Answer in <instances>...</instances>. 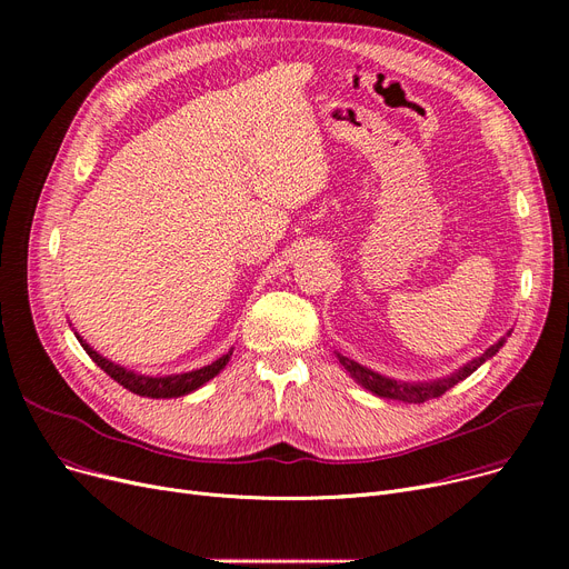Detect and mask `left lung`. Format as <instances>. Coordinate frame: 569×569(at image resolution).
<instances>
[{"label": "left lung", "instance_id": "left-lung-1", "mask_svg": "<svg viewBox=\"0 0 569 569\" xmlns=\"http://www.w3.org/2000/svg\"><path fill=\"white\" fill-rule=\"evenodd\" d=\"M505 339H500L498 343H493L491 348H487L485 355L475 357L472 362H468L466 367H461L459 371H455L452 376L447 378H438V380H429V382H403V380H395V378H387V376H380L362 365H357L355 360H350V357L337 352L341 367L350 373V378H355L357 382H360L362 387H367L369 392H373L376 397H382V399H397V401H406V403H425L429 399H436V397H442L450 387H455L457 382L466 380L472 371H477V367H482L489 357H493L500 348H502Z\"/></svg>", "mask_w": 569, "mask_h": 569}]
</instances>
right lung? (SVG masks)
Instances as JSON below:
<instances>
[{
	"label": "right lung",
	"instance_id": "obj_1",
	"mask_svg": "<svg viewBox=\"0 0 569 569\" xmlns=\"http://www.w3.org/2000/svg\"><path fill=\"white\" fill-rule=\"evenodd\" d=\"M76 339L80 341L84 352L92 357V362L97 367H101L112 380H117L119 385H124L129 392H133L138 397H149V399H177V397L196 392L198 387H202L207 380H212L214 376H219L223 371V367L230 362V355H232V350H228L226 355L219 357L217 362L207 365L202 369H196V371H187V373L144 376V373H136L131 369H124V367H119V365L106 360V357L99 355L78 332H76Z\"/></svg>",
	"mask_w": 569,
	"mask_h": 569
}]
</instances>
